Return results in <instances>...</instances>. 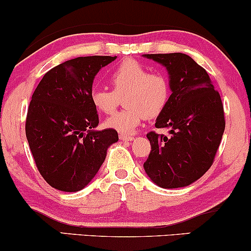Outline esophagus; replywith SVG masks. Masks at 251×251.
I'll return each mask as SVG.
<instances>
[{
	"label": "esophagus",
	"instance_id": "34e87169",
	"mask_svg": "<svg viewBox=\"0 0 251 251\" xmlns=\"http://www.w3.org/2000/svg\"><path fill=\"white\" fill-rule=\"evenodd\" d=\"M119 138H120V139H122V140H124V142H131V140H133V139H134V138L132 137V135L123 134V133L119 135Z\"/></svg>",
	"mask_w": 251,
	"mask_h": 251
}]
</instances>
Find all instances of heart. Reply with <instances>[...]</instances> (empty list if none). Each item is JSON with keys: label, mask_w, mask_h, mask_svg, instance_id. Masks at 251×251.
<instances>
[{"label": "heart", "mask_w": 251, "mask_h": 251, "mask_svg": "<svg viewBox=\"0 0 251 251\" xmlns=\"http://www.w3.org/2000/svg\"><path fill=\"white\" fill-rule=\"evenodd\" d=\"M112 88L94 87L91 91L92 105L103 114L113 113L120 103L123 111L105 122L107 128L123 134L133 133L144 118L153 119L163 113L171 99V82L163 72H150L142 62L133 59L124 60L109 75Z\"/></svg>", "instance_id": "obj_1"}]
</instances>
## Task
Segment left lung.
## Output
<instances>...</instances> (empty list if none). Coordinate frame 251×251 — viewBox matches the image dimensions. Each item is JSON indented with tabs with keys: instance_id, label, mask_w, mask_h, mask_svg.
I'll list each match as a JSON object with an SVG mask.
<instances>
[{
	"instance_id": "1",
	"label": "left lung",
	"mask_w": 251,
	"mask_h": 251,
	"mask_svg": "<svg viewBox=\"0 0 251 251\" xmlns=\"http://www.w3.org/2000/svg\"><path fill=\"white\" fill-rule=\"evenodd\" d=\"M166 67L172 94L155 127L168 128V137L149 132L151 152L144 169L164 189L188 186L212 165L226 128L221 96L209 74L183 53L144 54Z\"/></svg>"
}]
</instances>
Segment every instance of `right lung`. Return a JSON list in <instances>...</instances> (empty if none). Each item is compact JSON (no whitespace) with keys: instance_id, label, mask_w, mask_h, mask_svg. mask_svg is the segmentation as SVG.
Masks as SVG:
<instances>
[{"instance_id":"obj_1","label":"right lung","mask_w":251,"mask_h":251,"mask_svg":"<svg viewBox=\"0 0 251 251\" xmlns=\"http://www.w3.org/2000/svg\"><path fill=\"white\" fill-rule=\"evenodd\" d=\"M117 56H80L48 71L28 107L25 135L43 179L54 189L76 192L94 178L118 142V132L94 131L99 124L91 94L97 73Z\"/></svg>"}]
</instances>
